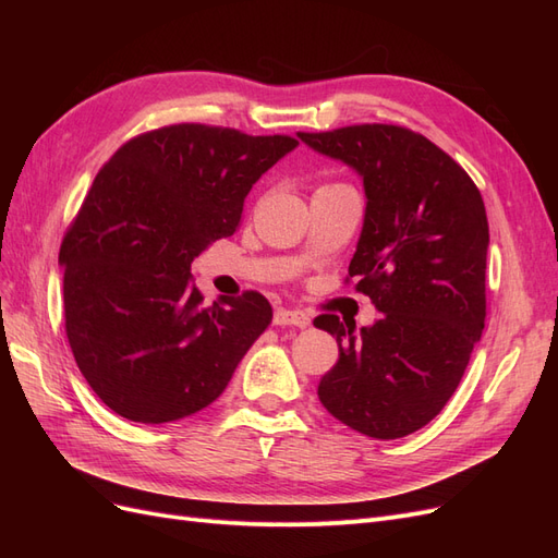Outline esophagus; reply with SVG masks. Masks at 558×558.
<instances>
[{
  "label": "esophagus",
  "instance_id": "34e87169",
  "mask_svg": "<svg viewBox=\"0 0 558 558\" xmlns=\"http://www.w3.org/2000/svg\"><path fill=\"white\" fill-rule=\"evenodd\" d=\"M272 324H275V326H295V328H307V326L312 324V320H310V316H307L305 312L279 307V310H275Z\"/></svg>",
  "mask_w": 558,
  "mask_h": 558
}]
</instances>
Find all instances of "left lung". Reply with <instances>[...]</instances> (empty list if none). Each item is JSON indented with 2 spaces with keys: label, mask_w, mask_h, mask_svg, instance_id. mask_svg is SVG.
<instances>
[{
  "label": "left lung",
  "mask_w": 558,
  "mask_h": 558,
  "mask_svg": "<svg viewBox=\"0 0 558 558\" xmlns=\"http://www.w3.org/2000/svg\"><path fill=\"white\" fill-rule=\"evenodd\" d=\"M318 154L356 170L365 218L349 277L381 316L356 324L320 314L340 359L318 400L349 428L396 440L424 428L459 386L486 318L488 221L463 167L400 125L298 132Z\"/></svg>",
  "instance_id": "left-lung-1"
}]
</instances>
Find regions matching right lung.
Returning <instances> with one entry per match:
<instances>
[{"mask_svg":"<svg viewBox=\"0 0 558 558\" xmlns=\"http://www.w3.org/2000/svg\"><path fill=\"white\" fill-rule=\"evenodd\" d=\"M295 146L179 123L125 142L97 172L60 246L64 328L116 414L167 424L226 391L272 307L256 291L205 307L191 263L238 230L251 185Z\"/></svg>","mask_w":558,"mask_h":558,"instance_id":"right-lung-1","label":"right lung"}]
</instances>
